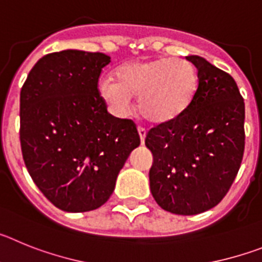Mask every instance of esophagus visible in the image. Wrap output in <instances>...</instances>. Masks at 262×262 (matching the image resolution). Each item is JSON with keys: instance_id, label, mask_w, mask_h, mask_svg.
I'll use <instances>...</instances> for the list:
<instances>
[{"instance_id": "esophagus-1", "label": "esophagus", "mask_w": 262, "mask_h": 262, "mask_svg": "<svg viewBox=\"0 0 262 262\" xmlns=\"http://www.w3.org/2000/svg\"><path fill=\"white\" fill-rule=\"evenodd\" d=\"M138 133H139V136H140V142H142V144H143V143H144V139H145V135H147V133H145V129L143 128V127H139Z\"/></svg>"}]
</instances>
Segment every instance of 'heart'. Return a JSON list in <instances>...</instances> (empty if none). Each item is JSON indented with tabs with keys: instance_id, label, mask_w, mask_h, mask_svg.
Instances as JSON below:
<instances>
[{
	"instance_id": "obj_1",
	"label": "heart",
	"mask_w": 262,
	"mask_h": 262,
	"mask_svg": "<svg viewBox=\"0 0 262 262\" xmlns=\"http://www.w3.org/2000/svg\"><path fill=\"white\" fill-rule=\"evenodd\" d=\"M198 75L185 59L136 60L118 67L114 81L102 78L98 90L113 114L123 117L138 96L143 118L163 124L174 120L189 107L195 94Z\"/></svg>"
}]
</instances>
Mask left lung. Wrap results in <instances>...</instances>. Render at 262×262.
I'll list each match as a JSON object with an SVG mask.
<instances>
[{"instance_id":"8db88e82","label":"left lung","mask_w":262,"mask_h":262,"mask_svg":"<svg viewBox=\"0 0 262 262\" xmlns=\"http://www.w3.org/2000/svg\"><path fill=\"white\" fill-rule=\"evenodd\" d=\"M198 71L189 107L148 131L154 155L149 186L157 205L177 215L212 209L230 190L244 154V99L235 80L205 57L186 56Z\"/></svg>"}]
</instances>
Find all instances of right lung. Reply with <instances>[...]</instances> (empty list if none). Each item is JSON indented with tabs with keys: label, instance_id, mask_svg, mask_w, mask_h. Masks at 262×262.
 <instances>
[{
	"label": "right lung",
	"instance_id": "add662e5",
	"mask_svg": "<svg viewBox=\"0 0 262 262\" xmlns=\"http://www.w3.org/2000/svg\"><path fill=\"white\" fill-rule=\"evenodd\" d=\"M110 56L66 50L32 67L20 90V148L39 190L57 209L92 211L107 202L139 147L135 123L115 118L98 92Z\"/></svg>",
	"mask_w": 262,
	"mask_h": 262
}]
</instances>
